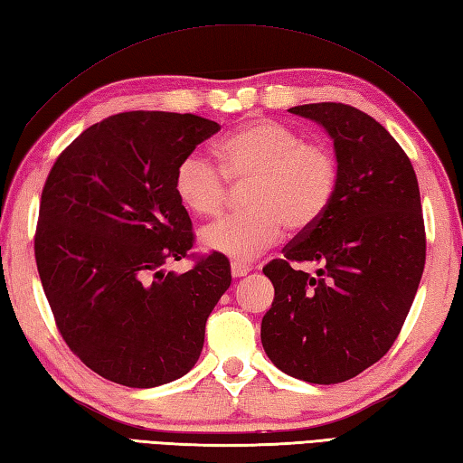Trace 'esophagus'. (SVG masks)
I'll return each mask as SVG.
<instances>
[{"mask_svg":"<svg viewBox=\"0 0 463 463\" xmlns=\"http://www.w3.org/2000/svg\"><path fill=\"white\" fill-rule=\"evenodd\" d=\"M251 272V268L248 264H240V261H232V276L233 278H243Z\"/></svg>","mask_w":463,"mask_h":463,"instance_id":"34e87169","label":"esophagus"}]
</instances>
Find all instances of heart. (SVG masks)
<instances>
[{"label": "heart", "instance_id": "heart-1", "mask_svg": "<svg viewBox=\"0 0 463 463\" xmlns=\"http://www.w3.org/2000/svg\"><path fill=\"white\" fill-rule=\"evenodd\" d=\"M222 168L202 153L183 156L175 169V194L191 213L217 215L230 199V181L246 185L250 212L225 217L202 232L207 251L250 261L276 246L284 225L307 233L333 205L338 189V163L322 143L276 120H254L217 145Z\"/></svg>", "mask_w": 463, "mask_h": 463}]
</instances>
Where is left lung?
Instances as JSON below:
<instances>
[{
	"instance_id": "obj_1",
	"label": "left lung",
	"mask_w": 463,
	"mask_h": 463,
	"mask_svg": "<svg viewBox=\"0 0 463 463\" xmlns=\"http://www.w3.org/2000/svg\"><path fill=\"white\" fill-rule=\"evenodd\" d=\"M292 115L333 138L338 189L325 217L272 260L274 302L261 318L268 359L294 379L335 385L395 343L425 266L420 185L405 151L363 110L300 104ZM290 260H317V277Z\"/></svg>"
}]
</instances>
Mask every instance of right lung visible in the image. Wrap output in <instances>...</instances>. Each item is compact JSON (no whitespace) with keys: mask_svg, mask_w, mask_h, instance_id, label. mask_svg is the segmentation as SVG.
<instances>
[{"mask_svg":"<svg viewBox=\"0 0 463 463\" xmlns=\"http://www.w3.org/2000/svg\"><path fill=\"white\" fill-rule=\"evenodd\" d=\"M220 128L195 115L120 112L74 138L43 185L33 243L43 292L70 351L118 385L151 389L194 369L232 284L222 254L185 274L165 269L194 246L175 169Z\"/></svg>","mask_w":463,"mask_h":463,"instance_id":"right-lung-1","label":"right lung"}]
</instances>
